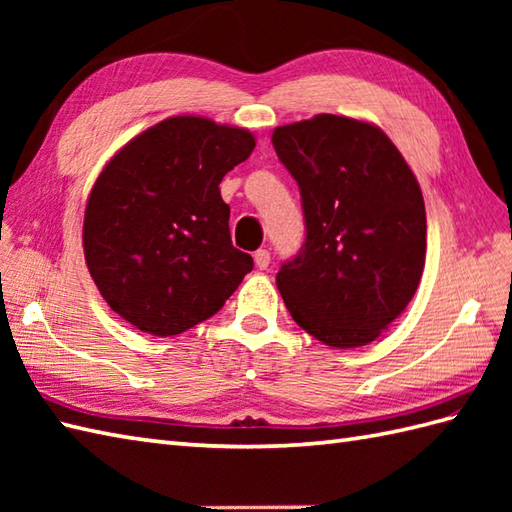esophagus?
<instances>
[{
	"label": "esophagus",
	"instance_id": "esophagus-1",
	"mask_svg": "<svg viewBox=\"0 0 512 512\" xmlns=\"http://www.w3.org/2000/svg\"><path fill=\"white\" fill-rule=\"evenodd\" d=\"M255 266L259 270H266L270 266V253H268L266 248H259L257 253H255Z\"/></svg>",
	"mask_w": 512,
	"mask_h": 512
}]
</instances>
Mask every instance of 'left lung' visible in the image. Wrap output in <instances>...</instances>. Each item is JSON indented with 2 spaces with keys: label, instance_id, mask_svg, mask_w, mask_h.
Returning a JSON list of instances; mask_svg holds the SVG:
<instances>
[{
  "label": "left lung",
  "instance_id": "8db88e82",
  "mask_svg": "<svg viewBox=\"0 0 512 512\" xmlns=\"http://www.w3.org/2000/svg\"><path fill=\"white\" fill-rule=\"evenodd\" d=\"M301 191L306 242L277 288L303 330L330 347L378 339L416 295L427 213L420 184L383 129L319 114L273 132Z\"/></svg>",
  "mask_w": 512,
  "mask_h": 512
}]
</instances>
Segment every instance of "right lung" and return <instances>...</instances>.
Here are the masks:
<instances>
[{"instance_id": "obj_1", "label": "right lung", "mask_w": 512, "mask_h": 512, "mask_svg": "<svg viewBox=\"0 0 512 512\" xmlns=\"http://www.w3.org/2000/svg\"><path fill=\"white\" fill-rule=\"evenodd\" d=\"M255 149L248 129L171 116L129 140L90 191L85 264L116 314L173 336L220 310L253 270L228 231L220 182Z\"/></svg>"}]
</instances>
